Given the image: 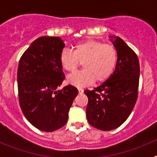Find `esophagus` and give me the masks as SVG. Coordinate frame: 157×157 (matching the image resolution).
<instances>
[{"instance_id": "esophagus-1", "label": "esophagus", "mask_w": 157, "mask_h": 157, "mask_svg": "<svg viewBox=\"0 0 157 157\" xmlns=\"http://www.w3.org/2000/svg\"><path fill=\"white\" fill-rule=\"evenodd\" d=\"M78 94H82L83 92H84V90H83L82 89H81V88L78 89Z\"/></svg>"}]
</instances>
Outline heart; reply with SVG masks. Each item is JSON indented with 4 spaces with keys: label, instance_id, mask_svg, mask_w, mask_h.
<instances>
[{
    "label": "heart",
    "instance_id": "heart-1",
    "mask_svg": "<svg viewBox=\"0 0 157 157\" xmlns=\"http://www.w3.org/2000/svg\"><path fill=\"white\" fill-rule=\"evenodd\" d=\"M59 62L68 71H75L82 62L84 69L69 75L67 81L75 86H85L95 80L101 82L110 77L117 63V51L109 44L86 40L76 44L73 52L63 49Z\"/></svg>",
    "mask_w": 157,
    "mask_h": 157
}]
</instances>
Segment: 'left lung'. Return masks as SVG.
<instances>
[{"label": "left lung", "instance_id": "obj_1", "mask_svg": "<svg viewBox=\"0 0 157 157\" xmlns=\"http://www.w3.org/2000/svg\"><path fill=\"white\" fill-rule=\"evenodd\" d=\"M109 37L117 51L116 69L101 86L84 91L88 97L87 120L94 127L105 131L117 128L129 117L138 98L140 76L135 52L120 37Z\"/></svg>", "mask_w": 157, "mask_h": 157}]
</instances>
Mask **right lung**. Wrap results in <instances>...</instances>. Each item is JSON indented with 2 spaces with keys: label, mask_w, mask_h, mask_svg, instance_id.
Returning <instances> with one entry per match:
<instances>
[{
  "label": "right lung",
  "mask_w": 157,
  "mask_h": 157,
  "mask_svg": "<svg viewBox=\"0 0 157 157\" xmlns=\"http://www.w3.org/2000/svg\"><path fill=\"white\" fill-rule=\"evenodd\" d=\"M64 46L59 37H40L19 59V105L27 120L42 131L51 132L66 124L69 109L78 92L71 85L57 89L65 78L59 62Z\"/></svg>",
  "instance_id": "obj_1"
}]
</instances>
